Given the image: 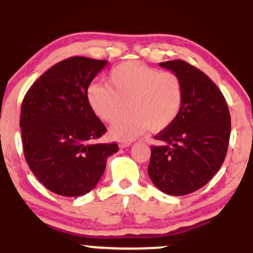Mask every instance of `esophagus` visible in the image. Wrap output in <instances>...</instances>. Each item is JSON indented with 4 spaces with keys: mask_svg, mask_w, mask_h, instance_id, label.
<instances>
[{
    "mask_svg": "<svg viewBox=\"0 0 253 253\" xmlns=\"http://www.w3.org/2000/svg\"><path fill=\"white\" fill-rule=\"evenodd\" d=\"M130 145H132L130 141H121V143L119 144V147H120V149H125V147H128Z\"/></svg>",
    "mask_w": 253,
    "mask_h": 253,
    "instance_id": "obj_1",
    "label": "esophagus"
}]
</instances>
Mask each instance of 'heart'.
<instances>
[{"label": "heart", "instance_id": "1", "mask_svg": "<svg viewBox=\"0 0 253 253\" xmlns=\"http://www.w3.org/2000/svg\"><path fill=\"white\" fill-rule=\"evenodd\" d=\"M86 97L103 123H113L127 106L130 112L117 118L110 132L120 140H130L147 128L161 132L172 125L182 110L184 89L172 72L127 62L109 72L108 84H91Z\"/></svg>", "mask_w": 253, "mask_h": 253}]
</instances>
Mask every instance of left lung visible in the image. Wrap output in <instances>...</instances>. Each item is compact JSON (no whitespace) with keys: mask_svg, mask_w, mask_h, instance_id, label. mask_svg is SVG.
Here are the masks:
<instances>
[{"mask_svg":"<svg viewBox=\"0 0 253 253\" xmlns=\"http://www.w3.org/2000/svg\"><path fill=\"white\" fill-rule=\"evenodd\" d=\"M179 77L184 101L179 115L155 135L149 176L168 195L182 196L199 190L213 178L225 161L231 134V115L215 83L184 60L159 63Z\"/></svg>","mask_w":253,"mask_h":253,"instance_id":"1","label":"left lung"}]
</instances>
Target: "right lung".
<instances>
[{
    "label": "right lung",
    "mask_w": 253,
    "mask_h": 253,
    "mask_svg": "<svg viewBox=\"0 0 253 253\" xmlns=\"http://www.w3.org/2000/svg\"><path fill=\"white\" fill-rule=\"evenodd\" d=\"M107 60L71 57L32 84L21 106L22 146L34 176L62 196L94 189L117 143H97L106 126L89 106L88 88Z\"/></svg>",
    "instance_id": "1"
}]
</instances>
